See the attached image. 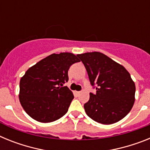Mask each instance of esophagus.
<instances>
[{"label": "esophagus", "mask_w": 150, "mask_h": 150, "mask_svg": "<svg viewBox=\"0 0 150 150\" xmlns=\"http://www.w3.org/2000/svg\"><path fill=\"white\" fill-rule=\"evenodd\" d=\"M76 93L77 94V95H80V93H81V91H76Z\"/></svg>", "instance_id": "1"}]
</instances>
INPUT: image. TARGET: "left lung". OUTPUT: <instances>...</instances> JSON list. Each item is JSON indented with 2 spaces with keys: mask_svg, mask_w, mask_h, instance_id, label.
Instances as JSON below:
<instances>
[{
  "mask_svg": "<svg viewBox=\"0 0 150 150\" xmlns=\"http://www.w3.org/2000/svg\"><path fill=\"white\" fill-rule=\"evenodd\" d=\"M86 69L96 93H90L84 104L88 116L97 122L110 125L122 120L134 103L135 84L122 65L98 52L76 55Z\"/></svg>",
  "mask_w": 150,
  "mask_h": 150,
  "instance_id": "left-lung-1",
  "label": "left lung"
}]
</instances>
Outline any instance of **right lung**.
Instances as JSON below:
<instances>
[{
    "label": "right lung",
    "mask_w": 150,
    "mask_h": 150,
    "mask_svg": "<svg viewBox=\"0 0 150 150\" xmlns=\"http://www.w3.org/2000/svg\"><path fill=\"white\" fill-rule=\"evenodd\" d=\"M80 62L70 52L52 54L30 67L21 78L19 100L30 117L40 122L59 120L68 110L74 99L67 86L68 70Z\"/></svg>",
    "instance_id": "right-lung-1"
}]
</instances>
